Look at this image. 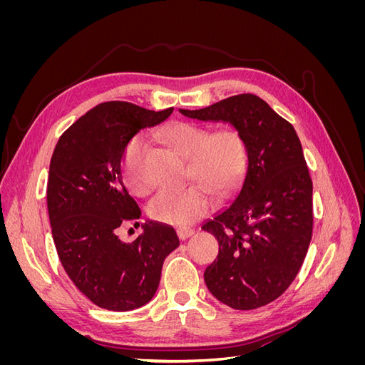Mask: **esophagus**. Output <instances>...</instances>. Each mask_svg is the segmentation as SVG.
<instances>
[{"label": "esophagus", "mask_w": 365, "mask_h": 365, "mask_svg": "<svg viewBox=\"0 0 365 365\" xmlns=\"http://www.w3.org/2000/svg\"><path fill=\"white\" fill-rule=\"evenodd\" d=\"M193 233H195V230H193V228H189V227H180V228H176V235H178L180 240L189 239L190 236H193Z\"/></svg>", "instance_id": "34e87169"}]
</instances>
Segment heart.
Segmentation results:
<instances>
[{"label":"heart","mask_w":365,"mask_h":365,"mask_svg":"<svg viewBox=\"0 0 365 365\" xmlns=\"http://www.w3.org/2000/svg\"><path fill=\"white\" fill-rule=\"evenodd\" d=\"M163 138L189 161L187 178L196 181L181 189H165L148 205L152 219L169 225H189L213 207V195L225 197L244 180L248 165L247 143L233 126L210 130L207 126L175 121L161 130ZM149 146L145 134L130 137L121 152L120 169L130 193L146 196L152 182L145 172Z\"/></svg>","instance_id":"obj_1"}]
</instances>
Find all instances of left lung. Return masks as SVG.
<instances>
[{"mask_svg": "<svg viewBox=\"0 0 365 365\" xmlns=\"http://www.w3.org/2000/svg\"><path fill=\"white\" fill-rule=\"evenodd\" d=\"M180 111L204 121H227L247 143V172L231 204L202 225L219 242L204 280L230 307H262L289 288L311 244L312 180L302 143L289 121L254 94Z\"/></svg>", "mask_w": 365, "mask_h": 365, "instance_id": "obj_1", "label": "left lung"}]
</instances>
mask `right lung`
Here are the masks:
<instances>
[{"instance_id": "add662e5", "label": "right lung", "mask_w": 365, "mask_h": 365, "mask_svg": "<svg viewBox=\"0 0 365 365\" xmlns=\"http://www.w3.org/2000/svg\"><path fill=\"white\" fill-rule=\"evenodd\" d=\"M172 111L101 103L63 132L53 152L47 207L54 247L76 288L108 311L150 302L164 259L180 245L175 230L158 222L143 224V235L129 244L115 233L141 216L121 181V152L140 129L161 123Z\"/></svg>"}]
</instances>
